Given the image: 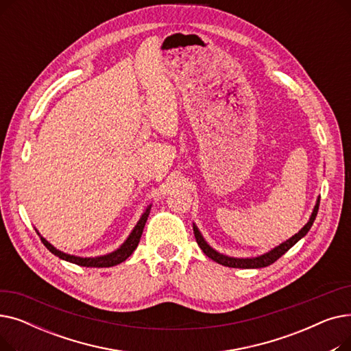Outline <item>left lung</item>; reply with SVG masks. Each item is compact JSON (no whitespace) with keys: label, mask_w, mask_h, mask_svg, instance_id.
Here are the masks:
<instances>
[{"label":"left lung","mask_w":351,"mask_h":351,"mask_svg":"<svg viewBox=\"0 0 351 351\" xmlns=\"http://www.w3.org/2000/svg\"><path fill=\"white\" fill-rule=\"evenodd\" d=\"M319 205H320V197L317 199L316 205H315V209H313L311 212V216L308 219V222L296 233L294 236H291L290 239H287L286 242L280 243L279 246L273 247L271 250H269L267 253H263L261 256H256V257H230V256H226L223 253H219L217 250H215L204 239V236H202V233L199 232L197 226L193 223V233H195V237H196V242L199 245V247L202 249V252H204L208 257H210L212 261H215L216 263L222 265V266H228V267H236V269H261V267H266L271 263H274L276 261L279 259V257H282L290 247H293L294 245H296L302 237H304L307 234V232L310 230L313 222H315V219L317 216V212H319Z\"/></svg>","instance_id":"obj_1"}]
</instances>
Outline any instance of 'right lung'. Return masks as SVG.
Wrapping results in <instances>:
<instances>
[{
	"label": "right lung",
	"instance_id": "1",
	"mask_svg": "<svg viewBox=\"0 0 351 351\" xmlns=\"http://www.w3.org/2000/svg\"><path fill=\"white\" fill-rule=\"evenodd\" d=\"M151 208L152 205L147 206L145 209V212L142 213L141 219L138 220V223L135 225V228L132 229V232L129 233V236L126 237V241L114 252H110L108 254H102V256H95V257H81V256H75V254H68V253H64L61 250H58L57 247H53L45 237H43L40 234V232L36 230V233L40 234L41 241L44 243V246L55 256H58L60 259L62 261H66L69 263H73V265H78V266H84V267H112V266H117L122 262H125L129 256H131L134 253V250L138 247V243L141 241V236H142V232H143V228H145V223L147 220V216H149V212H151Z\"/></svg>",
	"mask_w": 351,
	"mask_h": 351
}]
</instances>
